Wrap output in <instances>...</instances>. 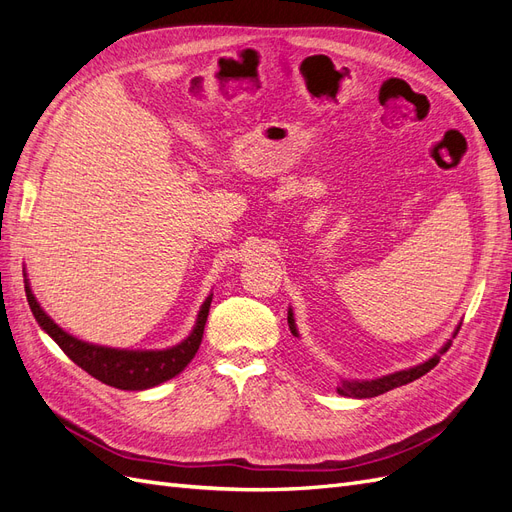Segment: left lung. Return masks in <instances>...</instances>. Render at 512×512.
I'll return each mask as SVG.
<instances>
[{
  "instance_id": "1",
  "label": "left lung",
  "mask_w": 512,
  "mask_h": 512,
  "mask_svg": "<svg viewBox=\"0 0 512 512\" xmlns=\"http://www.w3.org/2000/svg\"><path fill=\"white\" fill-rule=\"evenodd\" d=\"M288 324H290V331L292 335H297V327H294V318H292V312H288ZM459 333V329L455 331V335ZM451 348V342H448L433 359L425 361L423 365H416L412 369H404V371H395V374L391 376H382V378H376V380H365V382H344L342 386H339L337 393L344 395V397H356V399H365V397H376V395H382L386 391L391 389H397V386H404L416 378L425 376L429 369L436 367L440 363V356Z\"/></svg>"
}]
</instances>
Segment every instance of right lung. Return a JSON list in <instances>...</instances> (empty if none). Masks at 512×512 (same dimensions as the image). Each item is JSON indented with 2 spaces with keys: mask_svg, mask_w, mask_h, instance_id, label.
Returning a JSON list of instances; mask_svg holds the SVG:
<instances>
[{
  "mask_svg": "<svg viewBox=\"0 0 512 512\" xmlns=\"http://www.w3.org/2000/svg\"><path fill=\"white\" fill-rule=\"evenodd\" d=\"M25 294L27 303L34 312V318L38 320L40 327L55 339V344L64 350L76 365L85 369L89 376H94L96 380L108 386H115V389L121 391L151 389V386H158L170 378H175L179 371H183L185 365L194 359L200 342H203L205 322L213 299V294H209L203 307H200L194 331L188 339H183L179 346H173L168 350H117L81 342V339H76L64 329H59L38 305L27 280Z\"/></svg>",
  "mask_w": 512,
  "mask_h": 512,
  "instance_id": "add662e5",
  "label": "right lung"
}]
</instances>
